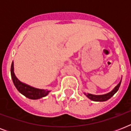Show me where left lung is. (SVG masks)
Returning a JSON list of instances; mask_svg holds the SVG:
<instances>
[{
	"label": "left lung",
	"instance_id": "obj_1",
	"mask_svg": "<svg viewBox=\"0 0 131 131\" xmlns=\"http://www.w3.org/2000/svg\"><path fill=\"white\" fill-rule=\"evenodd\" d=\"M121 82L122 80H120V83L114 88V89L112 90V91L109 92V93H107L105 94H102V95H94V94H86L84 93L85 95H86L88 99H90L92 101H107L108 99H110V98L113 96L114 95V94L116 93V92L118 91L119 88L120 86V84H121Z\"/></svg>",
	"mask_w": 131,
	"mask_h": 131
}]
</instances>
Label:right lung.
Listing matches in <instances>:
<instances>
[{"mask_svg": "<svg viewBox=\"0 0 131 131\" xmlns=\"http://www.w3.org/2000/svg\"><path fill=\"white\" fill-rule=\"evenodd\" d=\"M11 78L13 80V82L15 88L17 90L24 95L26 97L30 99H39L42 97H44L47 96L50 91L46 90L38 89L32 87L30 86H28L27 84H24L22 82L19 81L14 73V67H13V62H12L11 67Z\"/></svg>", "mask_w": 131, "mask_h": 131, "instance_id": "obj_1", "label": "right lung"}]
</instances>
